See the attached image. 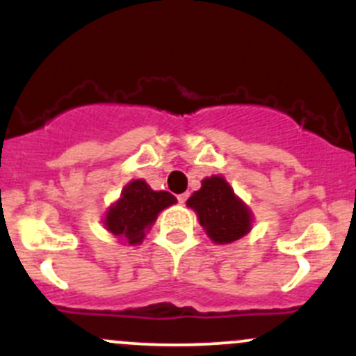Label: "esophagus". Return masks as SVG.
Listing matches in <instances>:
<instances>
[{"label": "esophagus", "mask_w": 356, "mask_h": 356, "mask_svg": "<svg viewBox=\"0 0 356 356\" xmlns=\"http://www.w3.org/2000/svg\"><path fill=\"white\" fill-rule=\"evenodd\" d=\"M188 193H182V195H177V200L179 203H186V200H188Z\"/></svg>", "instance_id": "esophagus-1"}]
</instances>
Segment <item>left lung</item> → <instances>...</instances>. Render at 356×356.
<instances>
[{
  "label": "left lung",
  "instance_id": "8db88e82",
  "mask_svg": "<svg viewBox=\"0 0 356 356\" xmlns=\"http://www.w3.org/2000/svg\"><path fill=\"white\" fill-rule=\"evenodd\" d=\"M188 207L198 213L200 224L216 243H231L250 229V212L219 175L205 179L202 189L188 200Z\"/></svg>",
  "mask_w": 356,
  "mask_h": 356
}]
</instances>
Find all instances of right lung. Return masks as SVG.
<instances>
[{
  "mask_svg": "<svg viewBox=\"0 0 356 356\" xmlns=\"http://www.w3.org/2000/svg\"><path fill=\"white\" fill-rule=\"evenodd\" d=\"M177 202L168 191H153L146 181H134L125 186L122 198L109 209L106 227L116 236H122L130 245L140 243L147 227L154 222L158 213Z\"/></svg>",
  "mask_w": 356,
  "mask_h": 356,
  "instance_id": "right-lung-1",
  "label": "right lung"
}]
</instances>
